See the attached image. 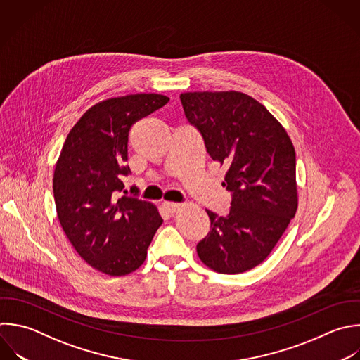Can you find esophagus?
Instances as JSON below:
<instances>
[{
  "label": "esophagus",
  "instance_id": "obj_1",
  "mask_svg": "<svg viewBox=\"0 0 360 360\" xmlns=\"http://www.w3.org/2000/svg\"><path fill=\"white\" fill-rule=\"evenodd\" d=\"M162 207H163V210H165L167 214H174V212H177L179 208H180L179 204H176V202H169V201L163 202Z\"/></svg>",
  "mask_w": 360,
  "mask_h": 360
}]
</instances>
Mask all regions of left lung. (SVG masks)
Listing matches in <instances>:
<instances>
[{"label":"left lung","mask_w":360,"mask_h":360,"mask_svg":"<svg viewBox=\"0 0 360 360\" xmlns=\"http://www.w3.org/2000/svg\"><path fill=\"white\" fill-rule=\"evenodd\" d=\"M180 100L211 159L228 167L222 186L232 193L226 217L205 210L211 231L197 245L198 257L214 271L243 273L270 255L295 215L294 146L281 124L248 94L195 91Z\"/></svg>","instance_id":"1"}]
</instances>
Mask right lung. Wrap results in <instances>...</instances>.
I'll return each instance as SVG.
<instances>
[{"label":"right lung","mask_w":360,"mask_h":360,"mask_svg":"<svg viewBox=\"0 0 360 360\" xmlns=\"http://www.w3.org/2000/svg\"><path fill=\"white\" fill-rule=\"evenodd\" d=\"M167 101L143 93L93 105L69 132L56 162L53 195L60 225L76 252L108 276L141 267L163 222L152 202L118 194L122 176L131 173L125 163L131 127Z\"/></svg>","instance_id":"add662e5"}]
</instances>
